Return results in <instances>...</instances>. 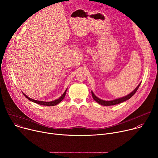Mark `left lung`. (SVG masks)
Masks as SVG:
<instances>
[{
  "label": "left lung",
  "mask_w": 158,
  "mask_h": 158,
  "mask_svg": "<svg viewBox=\"0 0 158 158\" xmlns=\"http://www.w3.org/2000/svg\"><path fill=\"white\" fill-rule=\"evenodd\" d=\"M140 83L137 85V87L129 94H128V95H127L124 97L118 98V99L111 100V101H105V100H103V99L98 98L97 96H95V94L93 93V91H91V94H92L93 98L99 105H103V106H111V105H117V104L121 103L126 101V100L130 99L136 93V91H137V89H139V88L140 86Z\"/></svg>",
  "instance_id": "obj_1"
}]
</instances>
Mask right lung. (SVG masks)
Listing matches in <instances>:
<instances>
[{
	"label": "right lung",
	"mask_w": 158,
	"mask_h": 158,
	"mask_svg": "<svg viewBox=\"0 0 158 158\" xmlns=\"http://www.w3.org/2000/svg\"><path fill=\"white\" fill-rule=\"evenodd\" d=\"M67 89L65 90V91L64 93V94L59 98V99H56V100H54V101H52V102H41V101H37V100H35V99H31V98H29L27 96H26L25 94H24L23 93V94L26 96V98H27L29 100H30L31 102H34V103H37V104H39V105H45V106H55V105H57V104H59V103H60L62 100H63V99L64 98V97H65V94H66V91H67Z\"/></svg>",
	"instance_id": "1"
}]
</instances>
